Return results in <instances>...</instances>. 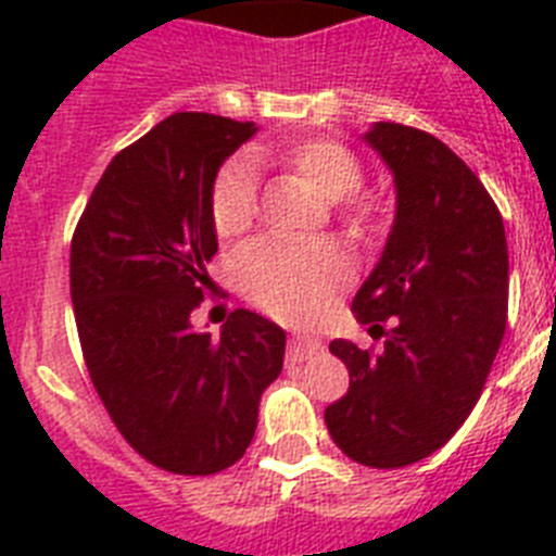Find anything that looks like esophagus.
I'll return each mask as SVG.
<instances>
[{"mask_svg": "<svg viewBox=\"0 0 556 556\" xmlns=\"http://www.w3.org/2000/svg\"><path fill=\"white\" fill-rule=\"evenodd\" d=\"M320 351V339L306 337V333H294L292 342H289V362H303L312 353Z\"/></svg>", "mask_w": 556, "mask_h": 556, "instance_id": "obj_1", "label": "esophagus"}]
</instances>
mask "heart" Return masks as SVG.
I'll return each instance as SVG.
<instances>
[{
	"instance_id": "1",
	"label": "heart",
	"mask_w": 556,
	"mask_h": 556,
	"mask_svg": "<svg viewBox=\"0 0 556 556\" xmlns=\"http://www.w3.org/2000/svg\"><path fill=\"white\" fill-rule=\"evenodd\" d=\"M255 159H273L306 178L326 200H339V219L353 239H365L378 225L372 200L351 198L365 180V164L342 141L312 139L289 141L281 150L255 147ZM258 214V184L250 159H230L214 178L211 219L219 236L248 230ZM236 283L255 306L275 317L301 320L314 314L348 281V267L331 242H289L255 239L239 250L233 264Z\"/></svg>"
}]
</instances>
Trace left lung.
I'll use <instances>...</instances> for the list:
<instances>
[{
  "label": "left lung",
  "instance_id": "obj_1",
  "mask_svg": "<svg viewBox=\"0 0 556 556\" xmlns=\"http://www.w3.org/2000/svg\"><path fill=\"white\" fill-rule=\"evenodd\" d=\"M365 141L395 175L397 208L351 308L384 345H328L351 387L326 426L353 462L392 470L443 448L473 412L507 328L509 255L498 205L443 141L395 122Z\"/></svg>",
  "mask_w": 556,
  "mask_h": 556
}]
</instances>
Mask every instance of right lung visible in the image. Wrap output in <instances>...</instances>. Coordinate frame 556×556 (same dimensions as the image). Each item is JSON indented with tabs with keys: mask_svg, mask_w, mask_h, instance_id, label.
<instances>
[{
	"mask_svg": "<svg viewBox=\"0 0 556 556\" xmlns=\"http://www.w3.org/2000/svg\"><path fill=\"white\" fill-rule=\"evenodd\" d=\"M253 122L172 113L113 155L72 236V303L88 376L130 448L180 476H211L253 443L258 401L287 333L236 308L219 339L191 328L214 292L211 189Z\"/></svg>",
	"mask_w": 556,
	"mask_h": 556,
	"instance_id": "add662e5",
	"label": "right lung"
}]
</instances>
